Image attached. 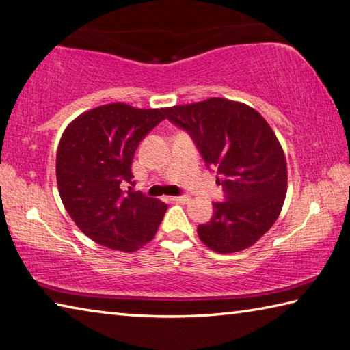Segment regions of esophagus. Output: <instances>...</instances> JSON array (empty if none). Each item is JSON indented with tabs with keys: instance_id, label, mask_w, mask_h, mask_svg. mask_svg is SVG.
Masks as SVG:
<instances>
[{
	"instance_id": "esophagus-1",
	"label": "esophagus",
	"mask_w": 350,
	"mask_h": 350,
	"mask_svg": "<svg viewBox=\"0 0 350 350\" xmlns=\"http://www.w3.org/2000/svg\"><path fill=\"white\" fill-rule=\"evenodd\" d=\"M170 200L174 201V203H187L189 197H187V195H180V197H172Z\"/></svg>"
}]
</instances>
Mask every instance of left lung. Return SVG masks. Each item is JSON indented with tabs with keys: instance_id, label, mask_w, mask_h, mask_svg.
I'll use <instances>...</instances> for the list:
<instances>
[{
	"instance_id": "1",
	"label": "left lung",
	"mask_w": 350,
	"mask_h": 350,
	"mask_svg": "<svg viewBox=\"0 0 350 350\" xmlns=\"http://www.w3.org/2000/svg\"><path fill=\"white\" fill-rule=\"evenodd\" d=\"M165 116L223 176L224 201L213 203L212 219L198 226L200 240L218 254L250 247L277 221L286 198L287 165L277 135L255 109L224 98L167 107Z\"/></svg>"
}]
</instances>
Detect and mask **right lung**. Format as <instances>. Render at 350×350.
<instances>
[{"mask_svg": "<svg viewBox=\"0 0 350 350\" xmlns=\"http://www.w3.org/2000/svg\"><path fill=\"white\" fill-rule=\"evenodd\" d=\"M165 109L112 103L88 110L66 127L57 152L58 191L67 213L90 240L135 252L155 237L167 204L132 192L135 150Z\"/></svg>", "mask_w": 350, "mask_h": 350, "instance_id": "add662e5", "label": "right lung"}]
</instances>
